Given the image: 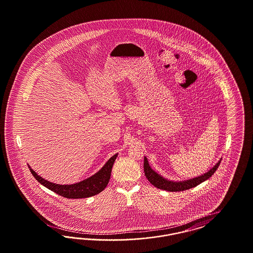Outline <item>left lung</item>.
<instances>
[{"mask_svg": "<svg viewBox=\"0 0 253 253\" xmlns=\"http://www.w3.org/2000/svg\"><path fill=\"white\" fill-rule=\"evenodd\" d=\"M221 160H222V158H220V160L217 162L216 164L210 170L205 172L204 174H201L197 177L187 179V180L173 181L167 179V178L163 177L161 174L157 173L156 170H154L153 169L151 168L147 157H144V165L143 166H144L145 176L147 177L149 182L157 189L168 191V192H182V191L189 190L191 188H194L197 185L201 184L202 182L208 180L215 172V170L220 165Z\"/></svg>", "mask_w": 253, "mask_h": 253, "instance_id": "obj_1", "label": "left lung"}]
</instances>
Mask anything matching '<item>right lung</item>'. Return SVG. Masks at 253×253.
<instances>
[{
	"label": "right lung",
	"instance_id": "right-lung-1",
	"mask_svg": "<svg viewBox=\"0 0 253 253\" xmlns=\"http://www.w3.org/2000/svg\"><path fill=\"white\" fill-rule=\"evenodd\" d=\"M117 157H118V154L111 157L104 164V166L92 176L86 178L84 180L75 183V184H70V185H60V184H56V183L45 180L42 176L38 175L36 171L29 165H28V168L30 169L31 173L33 174V176L36 178V180L40 182L42 186L46 187L50 191L58 193L66 198H73V199L86 198V197H90V196L96 195L97 193H101L106 188L110 180L112 168Z\"/></svg>",
	"mask_w": 253,
	"mask_h": 253
}]
</instances>
